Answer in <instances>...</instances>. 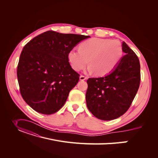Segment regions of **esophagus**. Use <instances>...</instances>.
<instances>
[{
	"label": "esophagus",
	"instance_id": "esophagus-1",
	"mask_svg": "<svg viewBox=\"0 0 158 158\" xmlns=\"http://www.w3.org/2000/svg\"><path fill=\"white\" fill-rule=\"evenodd\" d=\"M79 79H80L81 81H85V79H86V77H85V76H81L79 77Z\"/></svg>",
	"mask_w": 158,
	"mask_h": 158
}]
</instances>
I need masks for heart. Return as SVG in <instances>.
<instances>
[{"label":"heart","instance_id":"heart-1","mask_svg":"<svg viewBox=\"0 0 158 158\" xmlns=\"http://www.w3.org/2000/svg\"><path fill=\"white\" fill-rule=\"evenodd\" d=\"M123 48L120 41L110 39L93 38L82 42L79 50L72 48L67 57L72 68L79 71L88 64L89 71L102 76L111 72L121 60Z\"/></svg>","mask_w":158,"mask_h":158}]
</instances>
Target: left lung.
<instances>
[{
	"label": "left lung",
	"mask_w": 158,
	"mask_h": 158,
	"mask_svg": "<svg viewBox=\"0 0 158 158\" xmlns=\"http://www.w3.org/2000/svg\"><path fill=\"white\" fill-rule=\"evenodd\" d=\"M122 48L126 55L110 73L87 80V107L95 117L102 120L116 119L125 113L139 86L138 57L124 41Z\"/></svg>",
	"instance_id": "8db88e82"
}]
</instances>
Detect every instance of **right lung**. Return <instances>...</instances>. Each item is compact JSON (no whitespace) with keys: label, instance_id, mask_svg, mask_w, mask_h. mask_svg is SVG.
<instances>
[{"label":"right lung","instance_id":"obj_1","mask_svg":"<svg viewBox=\"0 0 158 158\" xmlns=\"http://www.w3.org/2000/svg\"><path fill=\"white\" fill-rule=\"evenodd\" d=\"M88 36L48 31L24 46L17 66L20 92L35 111L51 114L64 104L79 80L68 60V52Z\"/></svg>","mask_w":158,"mask_h":158}]
</instances>
